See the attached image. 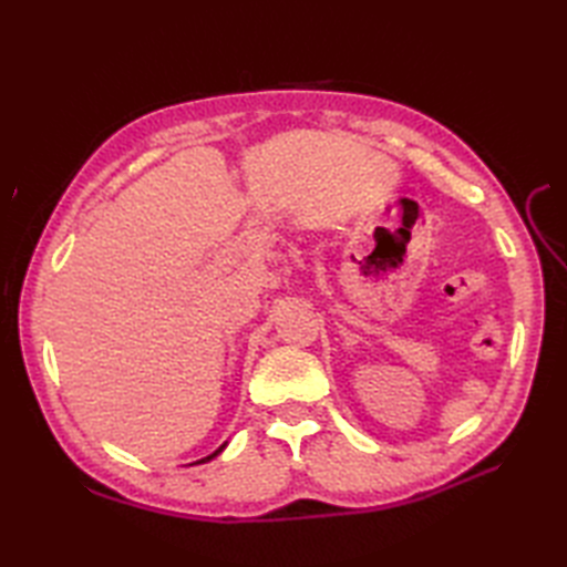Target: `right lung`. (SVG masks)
Returning <instances> with one entry per match:
<instances>
[{"mask_svg": "<svg viewBox=\"0 0 567 567\" xmlns=\"http://www.w3.org/2000/svg\"><path fill=\"white\" fill-rule=\"evenodd\" d=\"M221 449H224V445H221ZM221 449H219V451H216V453H221ZM216 453H212V455H209V457H204V461H199V463H207V461H212V457H214V455H216Z\"/></svg>", "mask_w": 567, "mask_h": 567, "instance_id": "1", "label": "right lung"}]
</instances>
